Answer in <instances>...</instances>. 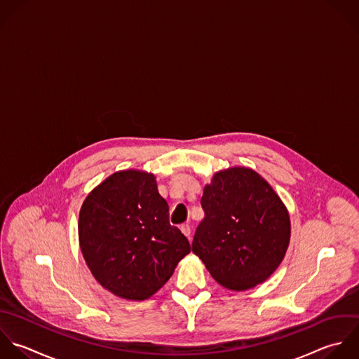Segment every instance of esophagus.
<instances>
[{
	"mask_svg": "<svg viewBox=\"0 0 359 359\" xmlns=\"http://www.w3.org/2000/svg\"><path fill=\"white\" fill-rule=\"evenodd\" d=\"M180 231L183 232V235H184V236H187V238L190 239V235H191V228H190V225H189V224H183V225L180 226Z\"/></svg>",
	"mask_w": 359,
	"mask_h": 359,
	"instance_id": "34e87169",
	"label": "esophagus"
}]
</instances>
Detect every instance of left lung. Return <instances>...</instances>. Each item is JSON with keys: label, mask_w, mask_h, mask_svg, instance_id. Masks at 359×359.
I'll return each instance as SVG.
<instances>
[{"label": "left lung", "mask_w": 359, "mask_h": 359, "mask_svg": "<svg viewBox=\"0 0 359 359\" xmlns=\"http://www.w3.org/2000/svg\"><path fill=\"white\" fill-rule=\"evenodd\" d=\"M201 207L205 215L193 253L218 284L246 291L278 269L290 245V214L257 172L239 166L215 173L204 187Z\"/></svg>", "instance_id": "obj_1"}]
</instances>
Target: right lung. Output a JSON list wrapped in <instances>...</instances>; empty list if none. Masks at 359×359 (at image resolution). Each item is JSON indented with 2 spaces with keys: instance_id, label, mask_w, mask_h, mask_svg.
Returning a JSON list of instances; mask_svg holds the SVG:
<instances>
[{
  "instance_id": "1",
  "label": "right lung",
  "mask_w": 359,
  "mask_h": 359,
  "mask_svg": "<svg viewBox=\"0 0 359 359\" xmlns=\"http://www.w3.org/2000/svg\"><path fill=\"white\" fill-rule=\"evenodd\" d=\"M78 236L96 281L130 301L151 298L190 253L187 238L169 222L155 176L134 169L110 175L88 194Z\"/></svg>"
}]
</instances>
